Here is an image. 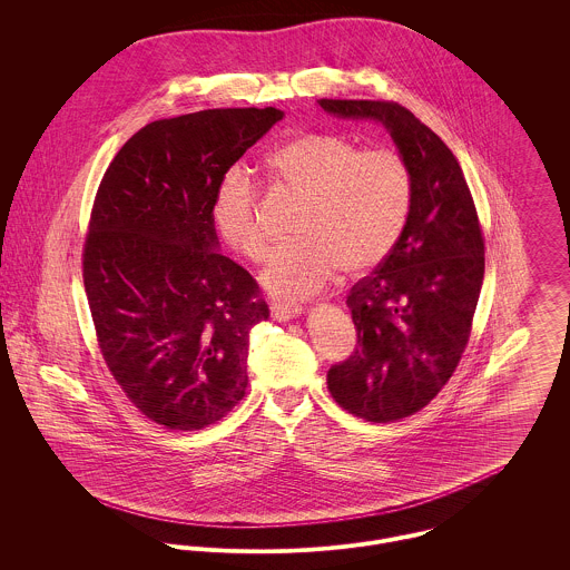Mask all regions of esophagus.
Wrapping results in <instances>:
<instances>
[{
  "label": "esophagus",
  "instance_id": "1",
  "mask_svg": "<svg viewBox=\"0 0 570 570\" xmlns=\"http://www.w3.org/2000/svg\"><path fill=\"white\" fill-rule=\"evenodd\" d=\"M269 312H272V318H276V321H292V318H296V316L303 314V307H301V305L272 303V305H269Z\"/></svg>",
  "mask_w": 570,
  "mask_h": 570
}]
</instances>
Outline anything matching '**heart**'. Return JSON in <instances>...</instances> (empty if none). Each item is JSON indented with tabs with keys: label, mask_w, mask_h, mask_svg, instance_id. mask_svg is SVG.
I'll list each match as a JSON object with an SVG mask.
<instances>
[{
	"label": "heart",
	"mask_w": 570,
	"mask_h": 570,
	"mask_svg": "<svg viewBox=\"0 0 570 570\" xmlns=\"http://www.w3.org/2000/svg\"><path fill=\"white\" fill-rule=\"evenodd\" d=\"M269 173L289 193L305 197L294 244L274 249L263 285L281 298L323 289L340 269L360 276L375 269L406 228L412 177L393 149H360L353 140L309 131L267 158ZM261 190L244 168H230L217 186L213 219L222 239L247 261L267 254L258 219Z\"/></svg>",
	"instance_id": "obj_1"
}]
</instances>
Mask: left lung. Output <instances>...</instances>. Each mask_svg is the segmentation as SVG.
Wrapping results in <instances>:
<instances>
[{
	"label": "left lung",
	"mask_w": 570,
	"mask_h": 570,
	"mask_svg": "<svg viewBox=\"0 0 570 570\" xmlns=\"http://www.w3.org/2000/svg\"><path fill=\"white\" fill-rule=\"evenodd\" d=\"M318 105L337 118L382 122L412 177L400 242L346 296L357 344L326 373L340 406L391 423L428 406L456 371L485 276V239L461 164L412 111L393 100Z\"/></svg>",
	"instance_id": "8db88e82"
}]
</instances>
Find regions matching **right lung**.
Instances as JSON below:
<instances>
[{"instance_id": "1", "label": "right lung", "mask_w": 570, "mask_h": 570, "mask_svg": "<svg viewBox=\"0 0 570 570\" xmlns=\"http://www.w3.org/2000/svg\"><path fill=\"white\" fill-rule=\"evenodd\" d=\"M285 114L204 109L131 136L98 186L82 283L100 353L147 419L202 430L244 400L256 281L217 252V186Z\"/></svg>"}]
</instances>
